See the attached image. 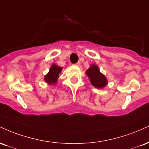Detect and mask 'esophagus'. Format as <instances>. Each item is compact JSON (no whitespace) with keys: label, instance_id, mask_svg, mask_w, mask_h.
I'll return each mask as SVG.
<instances>
[{"label":"esophagus","instance_id":"esophagus-1","mask_svg":"<svg viewBox=\"0 0 149 149\" xmlns=\"http://www.w3.org/2000/svg\"><path fill=\"white\" fill-rule=\"evenodd\" d=\"M75 65H76V66H80V61H78V62L76 63V64H75Z\"/></svg>","mask_w":149,"mask_h":149}]
</instances>
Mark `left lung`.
Wrapping results in <instances>:
<instances>
[{"label": "left lung", "instance_id": "8db88e82", "mask_svg": "<svg viewBox=\"0 0 149 149\" xmlns=\"http://www.w3.org/2000/svg\"><path fill=\"white\" fill-rule=\"evenodd\" d=\"M86 74L90 78V83L95 88H102L107 85V78L102 73L100 72V69L96 65H92L90 69L86 71Z\"/></svg>", "mask_w": 149, "mask_h": 149}]
</instances>
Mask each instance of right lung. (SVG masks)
<instances>
[{
    "label": "right lung",
    "instance_id": "add662e5",
    "mask_svg": "<svg viewBox=\"0 0 149 149\" xmlns=\"http://www.w3.org/2000/svg\"><path fill=\"white\" fill-rule=\"evenodd\" d=\"M62 70V68L59 67L55 64H53L50 67L49 72L45 76V80L46 83L49 84H53L57 82L59 78V74Z\"/></svg>",
    "mask_w": 149,
    "mask_h": 149
}]
</instances>
